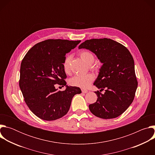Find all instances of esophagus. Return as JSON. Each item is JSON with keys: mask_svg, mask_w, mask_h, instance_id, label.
<instances>
[{"mask_svg": "<svg viewBox=\"0 0 155 155\" xmlns=\"http://www.w3.org/2000/svg\"><path fill=\"white\" fill-rule=\"evenodd\" d=\"M81 91H82V93H87L88 92V91H87V90H85V89H82V90H81Z\"/></svg>", "mask_w": 155, "mask_h": 155, "instance_id": "1", "label": "esophagus"}]
</instances>
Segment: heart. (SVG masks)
I'll return each instance as SVG.
<instances>
[{"label":"heart","mask_w":155,"mask_h":155,"mask_svg":"<svg viewBox=\"0 0 155 155\" xmlns=\"http://www.w3.org/2000/svg\"><path fill=\"white\" fill-rule=\"evenodd\" d=\"M80 55L81 59L85 61L87 64L91 65L94 61L95 57L93 53L90 51H82L80 52ZM71 56H67L62 63L63 69L65 73L69 74L70 72V61ZM91 68H93V65H91ZM94 77L91 74H87L83 75H75L69 80V83L73 86L80 87L81 88H86L89 86L91 82L94 80Z\"/></svg>","instance_id":"b5f03b06"}]
</instances>
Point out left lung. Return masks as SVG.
<instances>
[{
    "mask_svg": "<svg viewBox=\"0 0 155 155\" xmlns=\"http://www.w3.org/2000/svg\"><path fill=\"white\" fill-rule=\"evenodd\" d=\"M78 48L93 52L103 64L94 85L105 92L95 91L97 99L89 105L91 112L103 119L119 117L133 101L138 84L130 53L122 44L107 38L87 40Z\"/></svg>",
    "mask_w": 155,
    "mask_h": 155,
    "instance_id": "left-lung-1",
    "label": "left lung"
}]
</instances>
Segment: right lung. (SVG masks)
<instances>
[{"label":"right lung","mask_w":155,"mask_h":155,"mask_svg":"<svg viewBox=\"0 0 155 155\" xmlns=\"http://www.w3.org/2000/svg\"><path fill=\"white\" fill-rule=\"evenodd\" d=\"M80 40L48 39L32 47L22 60L19 87L25 101L37 117L56 120L66 115L73 97L80 94V87L68 86L62 63L65 54L75 48ZM66 86L58 91L54 84Z\"/></svg>","instance_id":"obj_1"}]
</instances>
